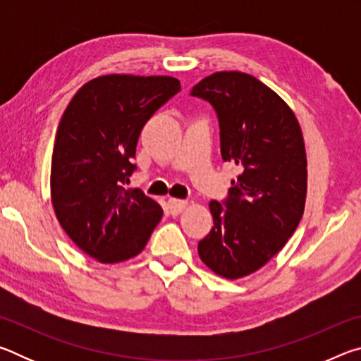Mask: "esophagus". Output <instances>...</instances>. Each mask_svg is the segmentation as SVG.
Returning <instances> with one entry per match:
<instances>
[{"mask_svg": "<svg viewBox=\"0 0 361 361\" xmlns=\"http://www.w3.org/2000/svg\"><path fill=\"white\" fill-rule=\"evenodd\" d=\"M186 200H180V199H169V210L173 215H178V213L186 207Z\"/></svg>", "mask_w": 361, "mask_h": 361, "instance_id": "34e87169", "label": "esophagus"}]
</instances>
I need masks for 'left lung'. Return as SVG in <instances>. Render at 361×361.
<instances>
[{
  "instance_id": "left-lung-1",
  "label": "left lung",
  "mask_w": 361,
  "mask_h": 361,
  "mask_svg": "<svg viewBox=\"0 0 361 361\" xmlns=\"http://www.w3.org/2000/svg\"><path fill=\"white\" fill-rule=\"evenodd\" d=\"M191 95L215 109L223 161L240 170L228 197L210 202L215 226L199 242V256L218 276L240 279L280 252L301 221L307 191L301 127L274 90L245 73H215Z\"/></svg>"
}]
</instances>
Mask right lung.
Segmentation results:
<instances>
[{
  "label": "right lung",
  "mask_w": 361,
  "mask_h": 361,
  "mask_svg": "<svg viewBox=\"0 0 361 361\" xmlns=\"http://www.w3.org/2000/svg\"><path fill=\"white\" fill-rule=\"evenodd\" d=\"M170 76L108 75L84 84L60 119L51 195L70 239L100 262L137 256L162 218L142 189H127L143 126L180 92Z\"/></svg>",
  "instance_id": "add662e5"
}]
</instances>
